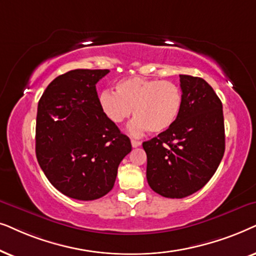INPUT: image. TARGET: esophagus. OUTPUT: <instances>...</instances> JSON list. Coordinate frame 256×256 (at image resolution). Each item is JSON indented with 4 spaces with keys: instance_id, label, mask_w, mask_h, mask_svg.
I'll use <instances>...</instances> for the list:
<instances>
[{
    "instance_id": "1",
    "label": "esophagus",
    "mask_w": 256,
    "mask_h": 256,
    "mask_svg": "<svg viewBox=\"0 0 256 256\" xmlns=\"http://www.w3.org/2000/svg\"><path fill=\"white\" fill-rule=\"evenodd\" d=\"M131 145H132V148H138V146L142 145V142L139 140H134V139H132Z\"/></svg>"
}]
</instances>
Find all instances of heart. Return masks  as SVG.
Masks as SVG:
<instances>
[{"mask_svg": "<svg viewBox=\"0 0 256 256\" xmlns=\"http://www.w3.org/2000/svg\"><path fill=\"white\" fill-rule=\"evenodd\" d=\"M100 106L114 124L125 122L134 108L136 118L128 131L140 134L148 130L158 134L176 124L182 112V94L172 82L128 77L116 84V94L108 90L100 94Z\"/></svg>", "mask_w": 256, "mask_h": 256, "instance_id": "heart-1", "label": "heart"}]
</instances>
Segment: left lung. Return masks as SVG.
Masks as SVG:
<instances>
[{
    "label": "left lung",
    "mask_w": 256,
    "mask_h": 256,
    "mask_svg": "<svg viewBox=\"0 0 256 256\" xmlns=\"http://www.w3.org/2000/svg\"><path fill=\"white\" fill-rule=\"evenodd\" d=\"M182 108L176 124L142 142L151 188L180 199L202 188L216 173L224 153L222 103L200 77L180 74Z\"/></svg>",
    "instance_id": "8db88e82"
}]
</instances>
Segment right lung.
<instances>
[{
    "mask_svg": "<svg viewBox=\"0 0 256 256\" xmlns=\"http://www.w3.org/2000/svg\"><path fill=\"white\" fill-rule=\"evenodd\" d=\"M108 72L71 70L54 78L38 102L37 160L51 185L72 199L88 202L110 192L132 150L100 110L96 84Z\"/></svg>",
    "mask_w": 256,
    "mask_h": 256,
    "instance_id": "right-lung-1",
    "label": "right lung"
}]
</instances>
